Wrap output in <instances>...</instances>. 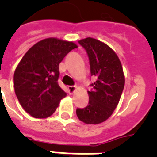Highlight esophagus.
Listing matches in <instances>:
<instances>
[{
    "instance_id": "obj_1",
    "label": "esophagus",
    "mask_w": 157,
    "mask_h": 157,
    "mask_svg": "<svg viewBox=\"0 0 157 157\" xmlns=\"http://www.w3.org/2000/svg\"><path fill=\"white\" fill-rule=\"evenodd\" d=\"M76 86H68V93L70 94H72L76 91Z\"/></svg>"
}]
</instances>
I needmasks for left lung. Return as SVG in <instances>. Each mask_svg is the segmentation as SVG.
I'll use <instances>...</instances> for the list:
<instances>
[{
	"mask_svg": "<svg viewBox=\"0 0 157 157\" xmlns=\"http://www.w3.org/2000/svg\"><path fill=\"white\" fill-rule=\"evenodd\" d=\"M78 42L87 52L91 76L96 81L88 91L89 104L77 108L76 115L86 124H100L112 116L119 103L124 86L121 63L114 50L100 40L87 37Z\"/></svg>",
	"mask_w": 157,
	"mask_h": 157,
	"instance_id": "8db88e82",
	"label": "left lung"
}]
</instances>
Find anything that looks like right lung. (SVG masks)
<instances>
[{
  "label": "right lung",
  "mask_w": 157,
  "mask_h": 157,
  "mask_svg": "<svg viewBox=\"0 0 157 157\" xmlns=\"http://www.w3.org/2000/svg\"><path fill=\"white\" fill-rule=\"evenodd\" d=\"M72 41L46 38L24 54L13 74L15 94L23 108L35 118L50 117L66 97L58 84L59 67L71 50Z\"/></svg>",
  "instance_id": "add662e5"
}]
</instances>
